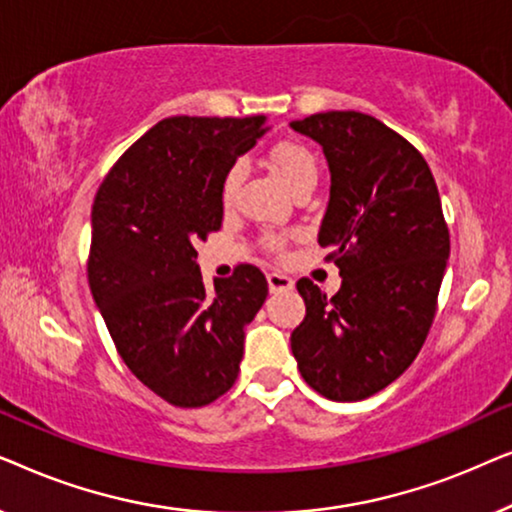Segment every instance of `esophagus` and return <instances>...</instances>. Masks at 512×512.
<instances>
[{
	"instance_id": "obj_1",
	"label": "esophagus",
	"mask_w": 512,
	"mask_h": 512,
	"mask_svg": "<svg viewBox=\"0 0 512 512\" xmlns=\"http://www.w3.org/2000/svg\"><path fill=\"white\" fill-rule=\"evenodd\" d=\"M268 286H270L272 293L289 291V289H293V279L282 275V272H270V275H268Z\"/></svg>"
}]
</instances>
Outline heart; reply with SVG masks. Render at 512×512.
I'll return each instance as SVG.
<instances>
[{
	"mask_svg": "<svg viewBox=\"0 0 512 512\" xmlns=\"http://www.w3.org/2000/svg\"><path fill=\"white\" fill-rule=\"evenodd\" d=\"M270 165L272 170L277 172V177L284 181L289 188H296L303 181H317V160L310 153V149H305L303 144L296 142H282L277 144L270 153ZM244 179V167L242 163H237L230 167L223 177V200L233 202L237 188H240ZM272 247H279L277 237H270Z\"/></svg>",
	"mask_w": 512,
	"mask_h": 512,
	"instance_id": "b5f03b06",
	"label": "heart"
}]
</instances>
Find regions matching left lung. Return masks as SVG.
Returning a JSON list of instances; mask_svg holds the SVG:
<instances>
[{"instance_id":"obj_1","label":"left lung","mask_w":512,"mask_h":512,"mask_svg":"<svg viewBox=\"0 0 512 512\" xmlns=\"http://www.w3.org/2000/svg\"><path fill=\"white\" fill-rule=\"evenodd\" d=\"M331 172L319 244L340 268L328 298L310 279L291 333L303 380L331 401H361L401 377L422 349L450 258L433 174L415 146L361 111L291 121Z\"/></svg>"}]
</instances>
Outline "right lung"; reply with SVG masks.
Returning <instances> with one entry per match:
<instances>
[{
	"label": "right lung",
	"instance_id": "obj_1",
	"mask_svg": "<svg viewBox=\"0 0 512 512\" xmlns=\"http://www.w3.org/2000/svg\"><path fill=\"white\" fill-rule=\"evenodd\" d=\"M265 130V116L165 118L95 195L90 293L125 366L177 408H202L233 387L244 328L268 298L254 265L207 289L195 251L221 228L223 177Z\"/></svg>",
	"mask_w": 512,
	"mask_h": 512
}]
</instances>
